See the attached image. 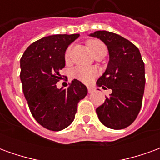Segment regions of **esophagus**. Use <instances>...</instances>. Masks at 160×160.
Here are the masks:
<instances>
[{
	"label": "esophagus",
	"instance_id": "34e87169",
	"mask_svg": "<svg viewBox=\"0 0 160 160\" xmlns=\"http://www.w3.org/2000/svg\"><path fill=\"white\" fill-rule=\"evenodd\" d=\"M87 90H88V92H89V93H92L94 91L92 87H88V88H87Z\"/></svg>",
	"mask_w": 160,
	"mask_h": 160
}]
</instances>
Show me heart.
I'll list each match as a JSON object with an SVG mask.
<instances>
[{
  "label": "heart",
  "instance_id": "heart-1",
  "mask_svg": "<svg viewBox=\"0 0 160 160\" xmlns=\"http://www.w3.org/2000/svg\"><path fill=\"white\" fill-rule=\"evenodd\" d=\"M87 45L89 47L91 52L92 53L93 55H95V53L97 52L102 46H104L102 42L98 41V40H91V41L87 42ZM69 55L70 47L68 48L66 52H65V59H68ZM98 73H99V72L96 68H87V67L82 66L75 67L71 71V74H72V76L73 78H75V79L79 80L81 82H84V83H90V82H92Z\"/></svg>",
  "mask_w": 160,
  "mask_h": 160
}]
</instances>
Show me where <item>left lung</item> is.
<instances>
[{"mask_svg": "<svg viewBox=\"0 0 160 160\" xmlns=\"http://www.w3.org/2000/svg\"><path fill=\"white\" fill-rule=\"evenodd\" d=\"M90 36L103 41L110 56L97 85L112 92L96 112L104 126L122 129L133 123L141 111L146 83L143 60L137 47L118 34L98 31Z\"/></svg>", "mask_w": 160, "mask_h": 160, "instance_id": "8db88e82", "label": "left lung"}]
</instances>
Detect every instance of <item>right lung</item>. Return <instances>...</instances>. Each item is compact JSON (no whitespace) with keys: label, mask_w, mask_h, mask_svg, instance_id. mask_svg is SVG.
Masks as SVG:
<instances>
[{"label":"right lung","mask_w":160,"mask_h":160,"mask_svg":"<svg viewBox=\"0 0 160 160\" xmlns=\"http://www.w3.org/2000/svg\"><path fill=\"white\" fill-rule=\"evenodd\" d=\"M80 34H57L32 42L20 59L23 92L35 120L52 131L62 130L73 122L87 87L74 80L67 89H58L60 70L65 67V52Z\"/></svg>","instance_id":"right-lung-1"}]
</instances>
